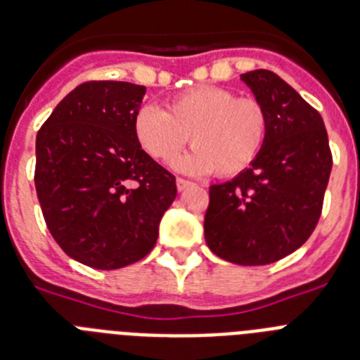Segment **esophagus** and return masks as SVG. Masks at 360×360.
<instances>
[{
	"label": "esophagus",
	"instance_id": "34e87169",
	"mask_svg": "<svg viewBox=\"0 0 360 360\" xmlns=\"http://www.w3.org/2000/svg\"><path fill=\"white\" fill-rule=\"evenodd\" d=\"M195 184L189 182V180H184V178H178L176 180V187H178V191H186V189H189V187H193Z\"/></svg>",
	"mask_w": 360,
	"mask_h": 360
}]
</instances>
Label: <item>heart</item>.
<instances>
[{"label":"heart","mask_w":360,"mask_h":360,"mask_svg":"<svg viewBox=\"0 0 360 360\" xmlns=\"http://www.w3.org/2000/svg\"><path fill=\"white\" fill-rule=\"evenodd\" d=\"M132 132L158 162H173L191 136V153L174 162L182 173L236 176L259 158L269 138V112L257 99L221 86H197L169 101L167 110H136Z\"/></svg>","instance_id":"heart-1"}]
</instances>
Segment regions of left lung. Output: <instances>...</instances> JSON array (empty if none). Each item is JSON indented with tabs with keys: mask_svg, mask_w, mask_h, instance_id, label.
Wrapping results in <instances>:
<instances>
[{
	"mask_svg": "<svg viewBox=\"0 0 360 360\" xmlns=\"http://www.w3.org/2000/svg\"><path fill=\"white\" fill-rule=\"evenodd\" d=\"M240 80L269 112V138L250 167L210 187L204 237L221 259L257 266L292 254L313 233L333 158L322 115L292 86L269 70Z\"/></svg>",
	"mask_w": 360,
	"mask_h": 360,
	"instance_id": "obj_1",
	"label": "left lung"
}]
</instances>
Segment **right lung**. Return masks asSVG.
Masks as SVG:
<instances>
[{"label":"right lung","instance_id":"right-lung-1","mask_svg":"<svg viewBox=\"0 0 360 360\" xmlns=\"http://www.w3.org/2000/svg\"><path fill=\"white\" fill-rule=\"evenodd\" d=\"M145 86L94 80L56 105L37 136L38 202L62 250L114 270L143 259L158 239L176 180L132 132Z\"/></svg>","mask_w":360,"mask_h":360}]
</instances>
